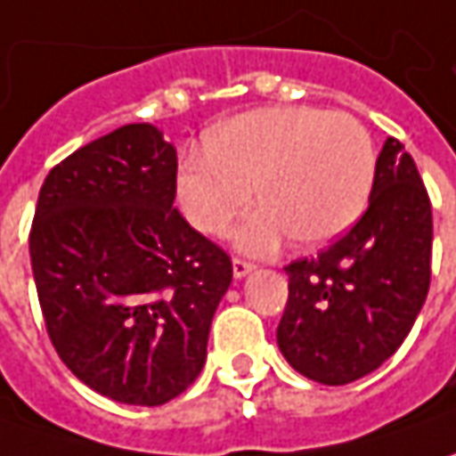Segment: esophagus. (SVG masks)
Listing matches in <instances>:
<instances>
[{"mask_svg":"<svg viewBox=\"0 0 456 456\" xmlns=\"http://www.w3.org/2000/svg\"><path fill=\"white\" fill-rule=\"evenodd\" d=\"M254 269L256 266L251 261H246V258H233V276H236V279H243L246 273H251Z\"/></svg>","mask_w":456,"mask_h":456,"instance_id":"esophagus-1","label":"esophagus"}]
</instances>
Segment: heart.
<instances>
[{
    "label": "heart",
    "mask_w": 456,
    "mask_h": 456,
    "mask_svg": "<svg viewBox=\"0 0 456 456\" xmlns=\"http://www.w3.org/2000/svg\"><path fill=\"white\" fill-rule=\"evenodd\" d=\"M376 180V147L350 114L276 106L240 114L183 157L177 200L202 233H223L256 198L236 243L272 254L291 236L320 246L362 216Z\"/></svg>",
    "instance_id": "obj_1"
}]
</instances>
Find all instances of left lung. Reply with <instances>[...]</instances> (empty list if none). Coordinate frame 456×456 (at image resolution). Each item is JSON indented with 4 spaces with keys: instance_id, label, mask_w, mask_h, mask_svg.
<instances>
[{
    "instance_id": "8db88e82",
    "label": "left lung",
    "mask_w": 456,
    "mask_h": 456,
    "mask_svg": "<svg viewBox=\"0 0 456 456\" xmlns=\"http://www.w3.org/2000/svg\"><path fill=\"white\" fill-rule=\"evenodd\" d=\"M431 202L403 144L378 154L368 210L330 248L291 261L276 330L294 370L324 386L373 373L411 332L431 281Z\"/></svg>"
}]
</instances>
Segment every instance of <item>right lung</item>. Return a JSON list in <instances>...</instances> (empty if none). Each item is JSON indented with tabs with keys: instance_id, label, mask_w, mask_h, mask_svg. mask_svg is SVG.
Listing matches in <instances>:
<instances>
[{
	"instance_id": "obj_1",
	"label": "right lung",
	"mask_w": 456,
	"mask_h": 456,
	"mask_svg": "<svg viewBox=\"0 0 456 456\" xmlns=\"http://www.w3.org/2000/svg\"><path fill=\"white\" fill-rule=\"evenodd\" d=\"M177 151L151 124L80 147L45 177L29 258L61 360L96 394L162 406L200 376L233 264L172 205Z\"/></svg>"
}]
</instances>
